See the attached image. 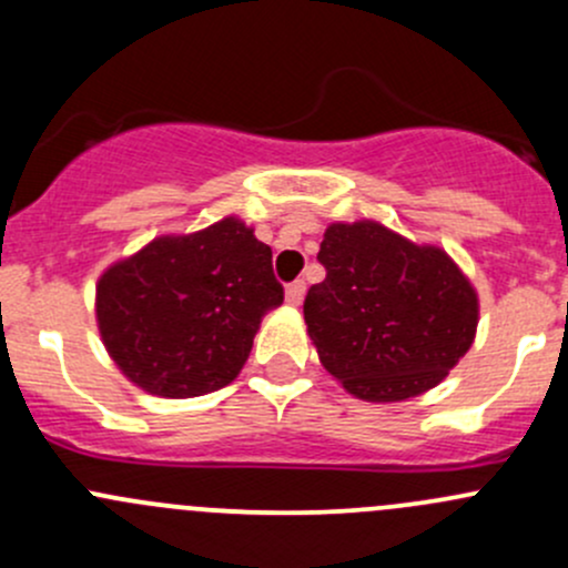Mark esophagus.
<instances>
[{
  "instance_id": "34e87169",
  "label": "esophagus",
  "mask_w": 568,
  "mask_h": 568,
  "mask_svg": "<svg viewBox=\"0 0 568 568\" xmlns=\"http://www.w3.org/2000/svg\"><path fill=\"white\" fill-rule=\"evenodd\" d=\"M302 300H305V283H302V280H296V283H291L288 288H285V302L294 307H300Z\"/></svg>"
}]
</instances>
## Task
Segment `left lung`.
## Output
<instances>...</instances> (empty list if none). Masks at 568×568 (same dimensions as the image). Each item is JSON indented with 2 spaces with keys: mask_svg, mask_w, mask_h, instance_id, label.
<instances>
[{
  "mask_svg": "<svg viewBox=\"0 0 568 568\" xmlns=\"http://www.w3.org/2000/svg\"><path fill=\"white\" fill-rule=\"evenodd\" d=\"M318 261L326 277L305 296L307 335L354 398H415L473 346L478 294L443 247L374 220L332 222Z\"/></svg>",
  "mask_w": 568,
  "mask_h": 568,
  "instance_id": "8db88e82",
  "label": "left lung"
}]
</instances>
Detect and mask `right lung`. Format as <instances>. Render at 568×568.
I'll return each instance as SVG.
<instances>
[{"label": "right lung", "instance_id": "1", "mask_svg": "<svg viewBox=\"0 0 568 568\" xmlns=\"http://www.w3.org/2000/svg\"><path fill=\"white\" fill-rule=\"evenodd\" d=\"M280 305L272 250L239 216L153 239L95 285L106 354L131 385L159 398L231 385L261 318Z\"/></svg>", "mask_w": 568, "mask_h": 568}]
</instances>
